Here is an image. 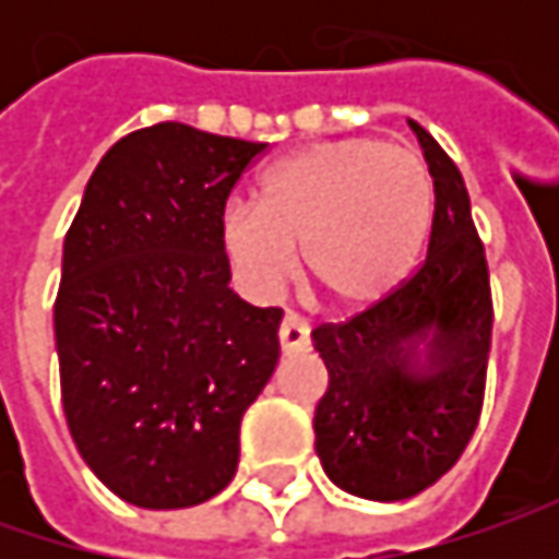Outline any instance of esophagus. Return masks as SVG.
Returning <instances> with one entry per match:
<instances>
[{
  "label": "esophagus",
  "mask_w": 559,
  "mask_h": 559,
  "mask_svg": "<svg viewBox=\"0 0 559 559\" xmlns=\"http://www.w3.org/2000/svg\"><path fill=\"white\" fill-rule=\"evenodd\" d=\"M308 345H311V326H308V320H301L298 313H286L283 323H280V348H283V355L308 352Z\"/></svg>",
  "instance_id": "obj_1"
}]
</instances>
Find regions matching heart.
I'll return each mask as SVG.
<instances>
[{
	"label": "heart",
	"instance_id": "1",
	"mask_svg": "<svg viewBox=\"0 0 559 559\" xmlns=\"http://www.w3.org/2000/svg\"><path fill=\"white\" fill-rule=\"evenodd\" d=\"M429 214L432 180L417 152L348 136L273 164L254 204H226L221 236L251 289H280L301 248L305 283L320 301L367 308L411 273Z\"/></svg>",
	"mask_w": 559,
	"mask_h": 559
}]
</instances>
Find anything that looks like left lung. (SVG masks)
I'll return each instance as SVG.
<instances>
[{
    "mask_svg": "<svg viewBox=\"0 0 559 559\" xmlns=\"http://www.w3.org/2000/svg\"><path fill=\"white\" fill-rule=\"evenodd\" d=\"M436 211L411 280L345 323L311 333L330 385L313 432L323 473L367 501H404L439 483L483 414L491 348L485 248L457 164L417 120Z\"/></svg>",
    "mask_w": 559,
    "mask_h": 559,
    "instance_id": "left-lung-1",
    "label": "left lung"
}]
</instances>
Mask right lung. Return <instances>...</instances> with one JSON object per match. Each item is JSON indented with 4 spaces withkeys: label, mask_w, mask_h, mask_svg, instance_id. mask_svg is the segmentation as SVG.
Here are the masks:
<instances>
[{
    "label": "right lung",
    "mask_w": 559,
    "mask_h": 559,
    "mask_svg": "<svg viewBox=\"0 0 559 559\" xmlns=\"http://www.w3.org/2000/svg\"><path fill=\"white\" fill-rule=\"evenodd\" d=\"M267 142L155 123L93 170L55 298L61 404L120 501L180 510L239 466V423L280 360V308L229 289L221 221Z\"/></svg>",
    "instance_id": "right-lung-1"
}]
</instances>
